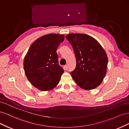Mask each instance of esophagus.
Returning <instances> with one entry per match:
<instances>
[{
  "label": "esophagus",
  "instance_id": "1",
  "mask_svg": "<svg viewBox=\"0 0 129 129\" xmlns=\"http://www.w3.org/2000/svg\"><path fill=\"white\" fill-rule=\"evenodd\" d=\"M64 69L65 70V71H67V69H68V67H67V65H66V66H64Z\"/></svg>",
  "mask_w": 129,
  "mask_h": 129
}]
</instances>
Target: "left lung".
Wrapping results in <instances>:
<instances>
[{
	"label": "left lung",
	"mask_w": 129,
	"mask_h": 129,
	"mask_svg": "<svg viewBox=\"0 0 129 129\" xmlns=\"http://www.w3.org/2000/svg\"><path fill=\"white\" fill-rule=\"evenodd\" d=\"M66 38L72 46L76 59V68L71 72L73 80L85 90L99 86L106 74L108 62L102 46L85 34L72 33Z\"/></svg>",
	"instance_id": "1"
}]
</instances>
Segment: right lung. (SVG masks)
I'll return each mask as SVG.
<instances>
[{
    "mask_svg": "<svg viewBox=\"0 0 129 129\" xmlns=\"http://www.w3.org/2000/svg\"><path fill=\"white\" fill-rule=\"evenodd\" d=\"M64 39L62 34H48L34 41L24 57L27 79L41 91L52 90L59 83L64 70L58 64L57 48Z\"/></svg>",
    "mask_w": 129,
    "mask_h": 129,
    "instance_id": "add662e5",
    "label": "right lung"
}]
</instances>
